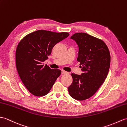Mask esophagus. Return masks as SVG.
I'll return each instance as SVG.
<instances>
[{"label":"esophagus","instance_id":"esophagus-1","mask_svg":"<svg viewBox=\"0 0 127 127\" xmlns=\"http://www.w3.org/2000/svg\"><path fill=\"white\" fill-rule=\"evenodd\" d=\"M62 74H67V73H69V72L62 70Z\"/></svg>","mask_w":127,"mask_h":127}]
</instances>
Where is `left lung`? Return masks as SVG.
I'll return each instance as SVG.
<instances>
[{
	"label": "left lung",
	"instance_id": "1",
	"mask_svg": "<svg viewBox=\"0 0 127 127\" xmlns=\"http://www.w3.org/2000/svg\"><path fill=\"white\" fill-rule=\"evenodd\" d=\"M71 39L78 45L77 60L83 73H71L73 82L68 91L73 98L83 101L93 96L104 83L109 70L110 54L103 41L88 33H76Z\"/></svg>",
	"mask_w": 127,
	"mask_h": 127
}]
</instances>
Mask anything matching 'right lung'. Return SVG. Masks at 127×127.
Returning a JSON list of instances; mask_svg holds the SVG:
<instances>
[{
  "label": "right lung",
  "mask_w": 127,
  "mask_h": 127,
  "mask_svg": "<svg viewBox=\"0 0 127 127\" xmlns=\"http://www.w3.org/2000/svg\"><path fill=\"white\" fill-rule=\"evenodd\" d=\"M69 36L65 32L37 30L26 35L18 44L16 68L24 85L32 95H46L61 75V70L51 69L43 62L56 44Z\"/></svg>",
  "instance_id": "right-lung-1"
}]
</instances>
